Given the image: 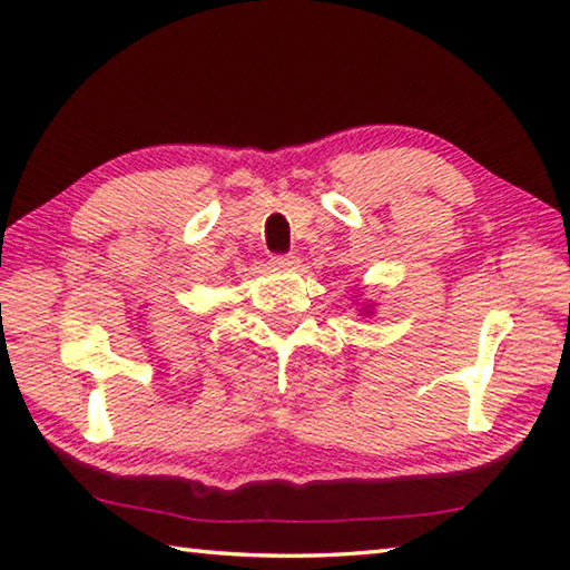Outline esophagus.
<instances>
[{
  "mask_svg": "<svg viewBox=\"0 0 570 570\" xmlns=\"http://www.w3.org/2000/svg\"><path fill=\"white\" fill-rule=\"evenodd\" d=\"M273 265H275V267H283V269L295 267V265H297L295 252H287V255H275V257H273Z\"/></svg>",
  "mask_w": 570,
  "mask_h": 570,
  "instance_id": "obj_1",
  "label": "esophagus"
}]
</instances>
